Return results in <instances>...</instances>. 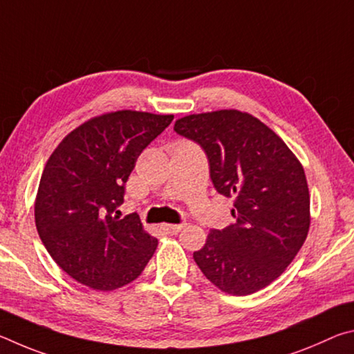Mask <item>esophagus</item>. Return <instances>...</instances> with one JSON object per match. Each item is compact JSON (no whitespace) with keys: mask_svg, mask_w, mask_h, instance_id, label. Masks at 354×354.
Returning a JSON list of instances; mask_svg holds the SVG:
<instances>
[{"mask_svg":"<svg viewBox=\"0 0 354 354\" xmlns=\"http://www.w3.org/2000/svg\"><path fill=\"white\" fill-rule=\"evenodd\" d=\"M185 226H187V223H184L183 221V223H178V225H164L162 227H164V231L169 232V234H178V232L184 230Z\"/></svg>","mask_w":354,"mask_h":354,"instance_id":"34e87169","label":"esophagus"}]
</instances>
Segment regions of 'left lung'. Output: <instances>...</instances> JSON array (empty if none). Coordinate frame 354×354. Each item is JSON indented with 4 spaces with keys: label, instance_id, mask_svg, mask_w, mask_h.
<instances>
[{
    "label": "left lung",
    "instance_id": "left-lung-1",
    "mask_svg": "<svg viewBox=\"0 0 354 354\" xmlns=\"http://www.w3.org/2000/svg\"><path fill=\"white\" fill-rule=\"evenodd\" d=\"M175 133L209 160L215 190L234 198L236 221L209 232L195 251L200 270L220 290L250 295L277 279L309 231L304 170L286 143L253 115L234 109L179 118Z\"/></svg>",
    "mask_w": 354,
    "mask_h": 354
}]
</instances>
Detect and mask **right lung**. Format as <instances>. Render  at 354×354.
<instances>
[{"instance_id":"add662e5","label":"right lung","mask_w":354,"mask_h":354,"mask_svg":"<svg viewBox=\"0 0 354 354\" xmlns=\"http://www.w3.org/2000/svg\"><path fill=\"white\" fill-rule=\"evenodd\" d=\"M173 115L118 111L65 137L41 173L35 226L50 256L77 283L113 290L147 267L158 239L136 212L120 218L124 185L140 153Z\"/></svg>"}]
</instances>
